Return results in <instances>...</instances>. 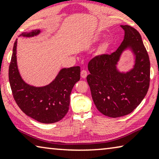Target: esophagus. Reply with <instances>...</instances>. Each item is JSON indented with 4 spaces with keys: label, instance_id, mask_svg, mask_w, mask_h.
<instances>
[{
    "label": "esophagus",
    "instance_id": "34e87169",
    "mask_svg": "<svg viewBox=\"0 0 159 159\" xmlns=\"http://www.w3.org/2000/svg\"><path fill=\"white\" fill-rule=\"evenodd\" d=\"M87 75H88V73H87V71L86 70H82L81 72H80V76L83 79H85L87 76Z\"/></svg>",
    "mask_w": 159,
    "mask_h": 159
}]
</instances>
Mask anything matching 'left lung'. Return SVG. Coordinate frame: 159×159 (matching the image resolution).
I'll use <instances>...</instances> for the list:
<instances>
[{
	"instance_id": "8db88e82",
	"label": "left lung",
	"mask_w": 159,
	"mask_h": 159,
	"mask_svg": "<svg viewBox=\"0 0 159 159\" xmlns=\"http://www.w3.org/2000/svg\"><path fill=\"white\" fill-rule=\"evenodd\" d=\"M125 37L117 50L110 55L92 58L88 64L87 82L98 110L109 117L131 113L146 97L150 84V60L141 36L135 29L121 25ZM130 48L135 55L134 68L127 73L117 70L121 53Z\"/></svg>"
}]
</instances>
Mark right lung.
<instances>
[{"instance_id": "add662e5", "label": "right lung", "mask_w": 159, "mask_h": 159, "mask_svg": "<svg viewBox=\"0 0 159 159\" xmlns=\"http://www.w3.org/2000/svg\"><path fill=\"white\" fill-rule=\"evenodd\" d=\"M39 33V30H35L22 33L20 36L31 37ZM16 46L17 39L13 44L8 79L17 105L26 115L42 123L60 121L69 109L71 91L75 83L80 80V67L61 69L54 80L45 86H30L24 81L18 70Z\"/></svg>"}]
</instances>
